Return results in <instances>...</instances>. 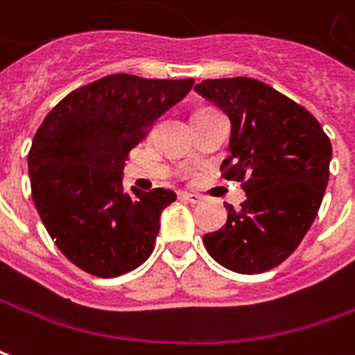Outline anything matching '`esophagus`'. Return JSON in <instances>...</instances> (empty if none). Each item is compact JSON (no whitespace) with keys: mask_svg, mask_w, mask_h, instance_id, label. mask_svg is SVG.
I'll use <instances>...</instances> for the list:
<instances>
[{"mask_svg":"<svg viewBox=\"0 0 355 355\" xmlns=\"http://www.w3.org/2000/svg\"><path fill=\"white\" fill-rule=\"evenodd\" d=\"M180 198L188 203H200L202 202V196L200 194H192V192H180Z\"/></svg>","mask_w":355,"mask_h":355,"instance_id":"esophagus-1","label":"esophagus"}]
</instances>
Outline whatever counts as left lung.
Instances as JSON below:
<instances>
[{"mask_svg": "<svg viewBox=\"0 0 355 355\" xmlns=\"http://www.w3.org/2000/svg\"><path fill=\"white\" fill-rule=\"evenodd\" d=\"M194 90L230 119L220 169L242 182V209L227 207V225L203 236L213 259L240 275L277 267L315 220L329 182L333 146L307 109L271 86L246 78L203 80Z\"/></svg>", "mask_w": 355, "mask_h": 355, "instance_id": "left-lung-1", "label": "left lung"}]
</instances>
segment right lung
<instances>
[{
  "label": "right lung",
  "mask_w": 355,
  "mask_h": 355,
  "mask_svg": "<svg viewBox=\"0 0 355 355\" xmlns=\"http://www.w3.org/2000/svg\"><path fill=\"white\" fill-rule=\"evenodd\" d=\"M192 78L111 74L48 113L28 153L32 200L55 246L83 271L113 279L152 255L173 190H125L128 152L192 90Z\"/></svg>",
  "instance_id": "obj_1"
}]
</instances>
